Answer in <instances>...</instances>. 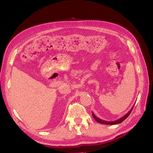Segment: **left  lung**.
Here are the masks:
<instances>
[{
    "label": "left lung",
    "instance_id": "left-lung-1",
    "mask_svg": "<svg viewBox=\"0 0 153 153\" xmlns=\"http://www.w3.org/2000/svg\"><path fill=\"white\" fill-rule=\"evenodd\" d=\"M133 108H134V106H133L132 107H131V109L128 111V113H126V115H124V116H123L122 117H121L120 119H119V120H117L113 121H105V120H100V119L97 117V116H96V115H94V113H93V112H92V113L93 117H94V120H95L96 121H97L98 123H102V124H106V125H115V124L120 123L122 122V121H123L124 120H125L126 119L127 117H128L129 115H130V113H131V111H132Z\"/></svg>",
    "mask_w": 153,
    "mask_h": 153
}]
</instances>
